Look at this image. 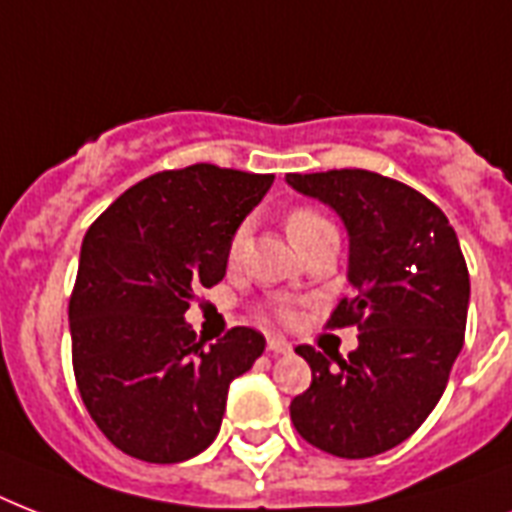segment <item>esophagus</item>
<instances>
[{
	"instance_id": "obj_1",
	"label": "esophagus",
	"mask_w": 512,
	"mask_h": 512,
	"mask_svg": "<svg viewBox=\"0 0 512 512\" xmlns=\"http://www.w3.org/2000/svg\"><path fill=\"white\" fill-rule=\"evenodd\" d=\"M289 350H292V345H289L284 337L279 335L268 337V353H271V356H284V353H289Z\"/></svg>"
}]
</instances>
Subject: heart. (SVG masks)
<instances>
[{"mask_svg": "<svg viewBox=\"0 0 512 512\" xmlns=\"http://www.w3.org/2000/svg\"><path fill=\"white\" fill-rule=\"evenodd\" d=\"M319 223H327V220H324L319 212H313V209H295V212L287 217V231H289V236H295V233L305 231V228H313V225H319ZM241 236H244L241 231L233 236L231 252H236V249H239ZM279 316H289L287 308H279Z\"/></svg>", "mask_w": 512, "mask_h": 512, "instance_id": "b5f03b06", "label": "heart"}]
</instances>
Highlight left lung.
Here are the masks:
<instances>
[{
  "mask_svg": "<svg viewBox=\"0 0 512 512\" xmlns=\"http://www.w3.org/2000/svg\"><path fill=\"white\" fill-rule=\"evenodd\" d=\"M348 231V281L329 327H358V348L329 358L300 345L313 382L289 404L321 452L364 460L412 436L444 396L465 342L470 276L446 215L409 185L369 170L287 175Z\"/></svg>",
  "mask_w": 512,
  "mask_h": 512,
  "instance_id": "left-lung-1",
  "label": "left lung"
}]
</instances>
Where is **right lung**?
I'll use <instances>...</instances> for the list:
<instances>
[{
	"label": "right lung",
	"instance_id": "add662e5",
	"mask_svg": "<svg viewBox=\"0 0 512 512\" xmlns=\"http://www.w3.org/2000/svg\"><path fill=\"white\" fill-rule=\"evenodd\" d=\"M273 175L193 164L132 185L90 225L68 303L74 374L103 436L146 462L191 460L220 433L228 385L263 356L257 329L204 348L193 292L223 281L231 241Z\"/></svg>",
	"mask_w": 512,
	"mask_h": 512
}]
</instances>
